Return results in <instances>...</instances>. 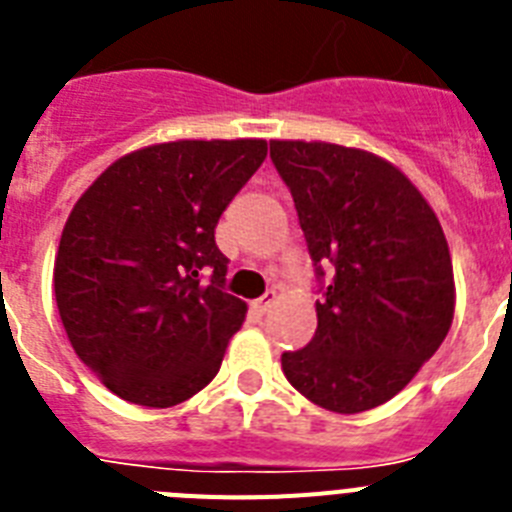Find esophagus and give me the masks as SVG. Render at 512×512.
Segmentation results:
<instances>
[{
    "mask_svg": "<svg viewBox=\"0 0 512 512\" xmlns=\"http://www.w3.org/2000/svg\"><path fill=\"white\" fill-rule=\"evenodd\" d=\"M277 302V292L274 289H269L264 297H259V300H253V310L259 312V315H264V312H269V307Z\"/></svg>",
    "mask_w": 512,
    "mask_h": 512,
    "instance_id": "obj_1",
    "label": "esophagus"
}]
</instances>
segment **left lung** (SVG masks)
Returning a JSON list of instances; mask_svg holds the SVG:
<instances>
[{"mask_svg": "<svg viewBox=\"0 0 512 512\" xmlns=\"http://www.w3.org/2000/svg\"><path fill=\"white\" fill-rule=\"evenodd\" d=\"M269 146L323 292L315 336L282 354V372L320 408L364 413L392 400L449 333V243L431 205L390 161L320 140Z\"/></svg>", "mask_w": 512, "mask_h": 512, "instance_id": "1", "label": "left lung"}]
</instances>
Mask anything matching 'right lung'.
Masks as SVG:
<instances>
[{
  "label": "right lung",
  "mask_w": 512,
  "mask_h": 512,
  "mask_svg": "<svg viewBox=\"0 0 512 512\" xmlns=\"http://www.w3.org/2000/svg\"><path fill=\"white\" fill-rule=\"evenodd\" d=\"M264 158L256 138L158 143L117 158L74 205L53 266L58 315L117 397L171 408L215 379L246 318L215 225Z\"/></svg>",
  "instance_id": "1"
}]
</instances>
